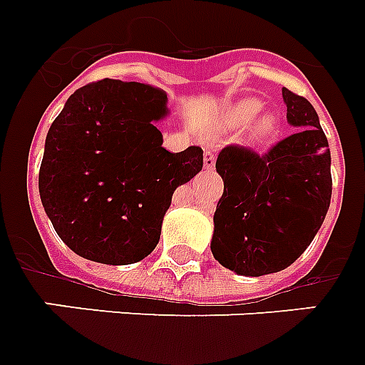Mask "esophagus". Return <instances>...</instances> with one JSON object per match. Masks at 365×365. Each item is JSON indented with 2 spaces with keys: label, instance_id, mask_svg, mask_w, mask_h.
<instances>
[{
  "label": "esophagus",
  "instance_id": "1",
  "mask_svg": "<svg viewBox=\"0 0 365 365\" xmlns=\"http://www.w3.org/2000/svg\"><path fill=\"white\" fill-rule=\"evenodd\" d=\"M215 153L212 150H205L203 154V168L205 169H215Z\"/></svg>",
  "mask_w": 365,
  "mask_h": 365
}]
</instances>
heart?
<instances>
[{
  "label": "heart",
  "mask_w": 365,
  "mask_h": 365,
  "mask_svg": "<svg viewBox=\"0 0 365 365\" xmlns=\"http://www.w3.org/2000/svg\"><path fill=\"white\" fill-rule=\"evenodd\" d=\"M262 109V103L255 98H247V100H241L237 103L230 105L228 109L224 110L222 116H220V128L222 130H241L247 124L255 120L258 113ZM277 126H279V122L273 115H264L258 118V122L252 128V139L256 141H265V139H269V137L275 135Z\"/></svg>",
  "instance_id": "heart-1"
}]
</instances>
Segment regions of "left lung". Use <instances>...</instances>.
<instances>
[{
  "label": "left lung",
  "instance_id": "left-lung-1",
  "mask_svg": "<svg viewBox=\"0 0 365 365\" xmlns=\"http://www.w3.org/2000/svg\"><path fill=\"white\" fill-rule=\"evenodd\" d=\"M282 100L298 132L265 154L230 145L217 158L224 194L212 218L211 252L237 275H267L294 264L330 207L331 156L319 115L288 88Z\"/></svg>",
  "mask_w": 365,
  "mask_h": 365
}]
</instances>
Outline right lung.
Segmentation results:
<instances>
[{
  "instance_id": "obj_1",
  "label": "right lung",
  "mask_w": 365,
  "mask_h": 365,
  "mask_svg": "<svg viewBox=\"0 0 365 365\" xmlns=\"http://www.w3.org/2000/svg\"><path fill=\"white\" fill-rule=\"evenodd\" d=\"M168 94L103 78L75 90L46 133L39 194L63 243L86 260L126 265L156 249L177 186L203 168V150L169 153L156 122Z\"/></svg>"
}]
</instances>
